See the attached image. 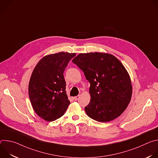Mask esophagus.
Returning a JSON list of instances; mask_svg holds the SVG:
<instances>
[{
	"label": "esophagus",
	"mask_w": 158,
	"mask_h": 158,
	"mask_svg": "<svg viewBox=\"0 0 158 158\" xmlns=\"http://www.w3.org/2000/svg\"><path fill=\"white\" fill-rule=\"evenodd\" d=\"M79 98H80V95H78V96H77L73 98V99H74L75 101H77Z\"/></svg>",
	"instance_id": "esophagus-1"
}]
</instances>
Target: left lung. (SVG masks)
Instances as JSON below:
<instances>
[{"mask_svg": "<svg viewBox=\"0 0 158 158\" xmlns=\"http://www.w3.org/2000/svg\"><path fill=\"white\" fill-rule=\"evenodd\" d=\"M91 84V101L85 107L87 115L101 123L115 119L130 102L132 84L124 66L109 53H81L73 60Z\"/></svg>", "mask_w": 158, "mask_h": 158, "instance_id": "obj_1", "label": "left lung"}]
</instances>
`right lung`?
<instances>
[{
    "label": "right lung",
    "instance_id": "right-lung-1",
    "mask_svg": "<svg viewBox=\"0 0 158 158\" xmlns=\"http://www.w3.org/2000/svg\"><path fill=\"white\" fill-rule=\"evenodd\" d=\"M76 54L60 52L47 55L33 70L29 84V99L35 113L45 121L51 122L62 116L70 104L63 73Z\"/></svg>",
    "mask_w": 158,
    "mask_h": 158
}]
</instances>
